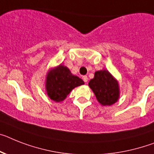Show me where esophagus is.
Wrapping results in <instances>:
<instances>
[{
    "label": "esophagus",
    "mask_w": 154,
    "mask_h": 154,
    "mask_svg": "<svg viewBox=\"0 0 154 154\" xmlns=\"http://www.w3.org/2000/svg\"><path fill=\"white\" fill-rule=\"evenodd\" d=\"M82 79H83V81H85V83H87V82H88V77H87V76H83V77H82Z\"/></svg>",
    "instance_id": "esophagus-1"
}]
</instances>
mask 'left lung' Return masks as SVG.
I'll use <instances>...</instances> for the list:
<instances>
[{
  "label": "left lung",
  "instance_id": "left-lung-1",
  "mask_svg": "<svg viewBox=\"0 0 154 154\" xmlns=\"http://www.w3.org/2000/svg\"><path fill=\"white\" fill-rule=\"evenodd\" d=\"M89 87L95 93L97 100L103 106H110L119 98L117 81L106 69L96 71L95 77L89 81Z\"/></svg>",
  "mask_w": 154,
  "mask_h": 154
}]
</instances>
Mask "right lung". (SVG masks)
I'll return each instance as SVG.
<instances>
[{
	"label": "right lung",
	"mask_w": 154,
	"mask_h": 154,
	"mask_svg": "<svg viewBox=\"0 0 154 154\" xmlns=\"http://www.w3.org/2000/svg\"><path fill=\"white\" fill-rule=\"evenodd\" d=\"M84 85L83 80L70 73L64 66L59 65L48 73L46 80L48 95L55 102H61L75 87Z\"/></svg>",
	"instance_id": "add662e5"
}]
</instances>
